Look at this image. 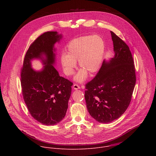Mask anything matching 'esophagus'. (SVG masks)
<instances>
[{
    "instance_id": "obj_1",
    "label": "esophagus",
    "mask_w": 156,
    "mask_h": 156,
    "mask_svg": "<svg viewBox=\"0 0 156 156\" xmlns=\"http://www.w3.org/2000/svg\"><path fill=\"white\" fill-rule=\"evenodd\" d=\"M73 89H75V90H77V89H79L80 88V87H79L78 85H77V84H74L73 86Z\"/></svg>"
}]
</instances>
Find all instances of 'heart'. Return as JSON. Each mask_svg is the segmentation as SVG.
<instances>
[{"label":"heart","mask_w":156,"mask_h":156,"mask_svg":"<svg viewBox=\"0 0 156 156\" xmlns=\"http://www.w3.org/2000/svg\"><path fill=\"white\" fill-rule=\"evenodd\" d=\"M105 44L99 35L84 36L71 40L67 45L66 53L61 55V62L67 76H71L76 68V62L81 69L74 80L83 82L88 76L100 68L105 53Z\"/></svg>","instance_id":"b5f03b06"}]
</instances>
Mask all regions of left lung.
<instances>
[{
	"instance_id": "8db88e82",
	"label": "left lung",
	"mask_w": 156,
	"mask_h": 156,
	"mask_svg": "<svg viewBox=\"0 0 156 156\" xmlns=\"http://www.w3.org/2000/svg\"><path fill=\"white\" fill-rule=\"evenodd\" d=\"M111 33L114 57L103 62L95 77L86 84L85 91L88 111L101 123L111 122L127 110L136 80L129 46L115 33Z\"/></svg>"
}]
</instances>
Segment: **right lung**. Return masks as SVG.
I'll return each mask as SVG.
<instances>
[{"mask_svg":"<svg viewBox=\"0 0 156 156\" xmlns=\"http://www.w3.org/2000/svg\"><path fill=\"white\" fill-rule=\"evenodd\" d=\"M61 38L62 35L57 32H47L38 37L29 46L22 68L24 101L32 116L46 126L56 124L63 119L71 93L73 83L60 76L53 67L54 44ZM36 58H41L46 65L41 71H35L31 67V61Z\"/></svg>","mask_w":156,"mask_h":156,"instance_id":"1","label":"right lung"}]
</instances>
